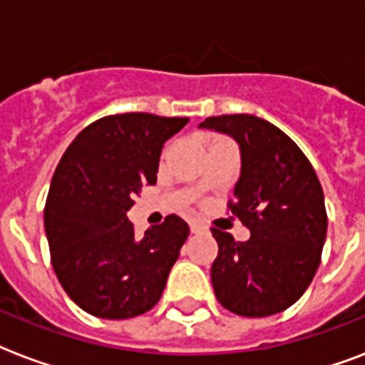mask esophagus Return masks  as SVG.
<instances>
[{
    "instance_id": "34e87169",
    "label": "esophagus",
    "mask_w": 365,
    "mask_h": 365,
    "mask_svg": "<svg viewBox=\"0 0 365 365\" xmlns=\"http://www.w3.org/2000/svg\"><path fill=\"white\" fill-rule=\"evenodd\" d=\"M189 229H191V233H205L206 231V225H202L200 222H191L189 223Z\"/></svg>"
}]
</instances>
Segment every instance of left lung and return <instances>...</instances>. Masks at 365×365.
<instances>
[{
  "mask_svg": "<svg viewBox=\"0 0 365 365\" xmlns=\"http://www.w3.org/2000/svg\"><path fill=\"white\" fill-rule=\"evenodd\" d=\"M200 126L239 142L242 170L227 208L252 233L237 242L212 227L214 294L239 317L286 311L305 294L322 257L328 214L317 172L288 134L261 117L217 115Z\"/></svg>",
  "mask_w": 365,
  "mask_h": 365,
  "instance_id": "1",
  "label": "left lung"
}]
</instances>
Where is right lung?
Wrapping results in <instances>:
<instances>
[{
    "label": "right lung",
    "mask_w": 365,
    "mask_h": 365,
    "mask_svg": "<svg viewBox=\"0 0 365 365\" xmlns=\"http://www.w3.org/2000/svg\"><path fill=\"white\" fill-rule=\"evenodd\" d=\"M187 121L102 117L77 134L54 170L43 212L51 263L66 294L93 317H138L163 295L189 225L172 214L136 239L126 212L157 182L163 143Z\"/></svg>",
    "instance_id": "add662e5"
}]
</instances>
